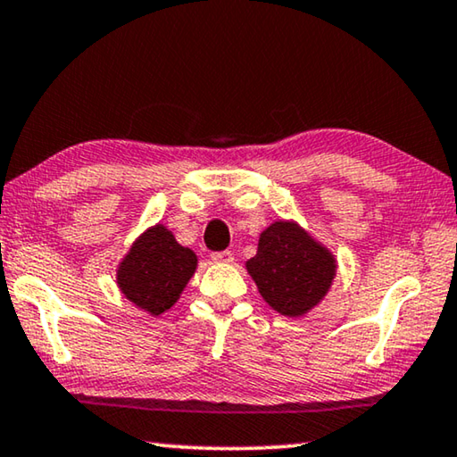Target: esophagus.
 I'll use <instances>...</instances> for the list:
<instances>
[{
  "instance_id": "34e87169",
  "label": "esophagus",
  "mask_w": 457,
  "mask_h": 457,
  "mask_svg": "<svg viewBox=\"0 0 457 457\" xmlns=\"http://www.w3.org/2000/svg\"><path fill=\"white\" fill-rule=\"evenodd\" d=\"M212 260L216 263H230L235 260V257H233V253H230V251H216V253H212Z\"/></svg>"
}]
</instances>
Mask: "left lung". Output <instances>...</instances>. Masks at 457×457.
<instances>
[{
  "mask_svg": "<svg viewBox=\"0 0 457 457\" xmlns=\"http://www.w3.org/2000/svg\"><path fill=\"white\" fill-rule=\"evenodd\" d=\"M247 272L270 307L287 317H301L332 287L336 260L299 224L280 220L260 235Z\"/></svg>",
  "mask_w": 457,
  "mask_h": 457,
  "instance_id": "left-lung-1",
  "label": "left lung"
}]
</instances>
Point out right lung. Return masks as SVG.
<instances>
[{
    "mask_svg": "<svg viewBox=\"0 0 457 457\" xmlns=\"http://www.w3.org/2000/svg\"><path fill=\"white\" fill-rule=\"evenodd\" d=\"M195 266L194 251L181 247L169 228L156 224L131 245L119 263L117 284L134 305L161 315L179 299Z\"/></svg>",
    "mask_w": 457,
    "mask_h": 457,
    "instance_id": "obj_1",
    "label": "right lung"
}]
</instances>
